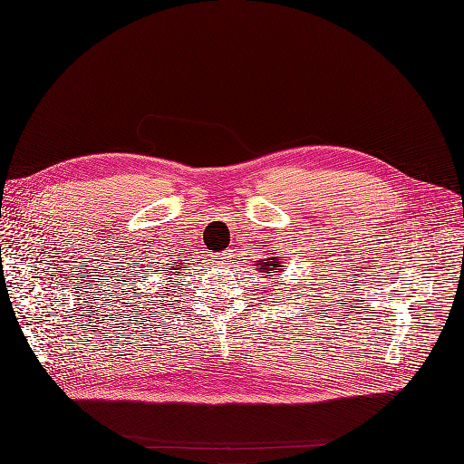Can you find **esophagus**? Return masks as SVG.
<instances>
[{
    "label": "esophagus",
    "instance_id": "1",
    "mask_svg": "<svg viewBox=\"0 0 464 464\" xmlns=\"http://www.w3.org/2000/svg\"><path fill=\"white\" fill-rule=\"evenodd\" d=\"M227 257H229V254H227V252H224V254H222V259H227Z\"/></svg>",
    "mask_w": 464,
    "mask_h": 464
}]
</instances>
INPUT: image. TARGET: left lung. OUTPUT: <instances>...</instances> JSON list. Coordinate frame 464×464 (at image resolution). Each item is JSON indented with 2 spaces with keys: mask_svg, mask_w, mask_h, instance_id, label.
Wrapping results in <instances>:
<instances>
[{
  "mask_svg": "<svg viewBox=\"0 0 464 464\" xmlns=\"http://www.w3.org/2000/svg\"><path fill=\"white\" fill-rule=\"evenodd\" d=\"M280 261L278 257H266V259H261L257 261V271L265 276H276V273H280ZM276 284V282H275Z\"/></svg>",
  "mask_w": 464,
  "mask_h": 464,
  "instance_id": "8db88e82",
  "label": "left lung"
}]
</instances>
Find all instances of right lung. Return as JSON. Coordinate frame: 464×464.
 I'll return each instance as SVG.
<instances>
[{
    "instance_id": "right-lung-1",
    "label": "right lung",
    "mask_w": 464,
    "mask_h": 464,
    "mask_svg": "<svg viewBox=\"0 0 464 464\" xmlns=\"http://www.w3.org/2000/svg\"><path fill=\"white\" fill-rule=\"evenodd\" d=\"M179 269H182V271H184L182 263H180V265H177V263H170V269H169V271H170V275H177V273H179ZM173 270L176 271L175 274L172 273ZM179 276H180V273H179ZM167 289H169V287H167ZM160 291H161V289H160Z\"/></svg>"
}]
</instances>
